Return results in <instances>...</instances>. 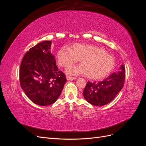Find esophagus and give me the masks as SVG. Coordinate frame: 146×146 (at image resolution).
<instances>
[{"label": "esophagus", "mask_w": 146, "mask_h": 146, "mask_svg": "<svg viewBox=\"0 0 146 146\" xmlns=\"http://www.w3.org/2000/svg\"><path fill=\"white\" fill-rule=\"evenodd\" d=\"M66 78H67L68 80H75V79H76V77H72L67 76Z\"/></svg>", "instance_id": "esophagus-1"}]
</instances>
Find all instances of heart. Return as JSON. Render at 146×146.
<instances>
[{
	"instance_id": "b5f03b06",
	"label": "heart",
	"mask_w": 146,
	"mask_h": 146,
	"mask_svg": "<svg viewBox=\"0 0 146 146\" xmlns=\"http://www.w3.org/2000/svg\"><path fill=\"white\" fill-rule=\"evenodd\" d=\"M59 64L65 68L71 67L81 60V65L69 68L70 75L86 74L92 80H99L107 76L115 64L113 57L99 47L91 44L75 43L71 48L62 47L57 53Z\"/></svg>"
}]
</instances>
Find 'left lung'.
Here are the masks:
<instances>
[{
    "label": "left lung",
    "mask_w": 146,
    "mask_h": 146,
    "mask_svg": "<svg viewBox=\"0 0 146 146\" xmlns=\"http://www.w3.org/2000/svg\"><path fill=\"white\" fill-rule=\"evenodd\" d=\"M125 67L122 65L119 70L113 73L103 81L96 83L88 82L83 94L91 105L102 106L111 102L123 86Z\"/></svg>",
    "instance_id": "left-lung-1"
}]
</instances>
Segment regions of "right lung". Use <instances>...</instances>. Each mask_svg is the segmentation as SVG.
<instances>
[{
    "label": "right lung",
    "instance_id": "right-lung-1",
    "mask_svg": "<svg viewBox=\"0 0 146 146\" xmlns=\"http://www.w3.org/2000/svg\"><path fill=\"white\" fill-rule=\"evenodd\" d=\"M51 44L50 41H44L30 48L20 66L22 89L30 100L40 106L55 102L66 82L51 54Z\"/></svg>",
    "mask_w": 146,
    "mask_h": 146
}]
</instances>
